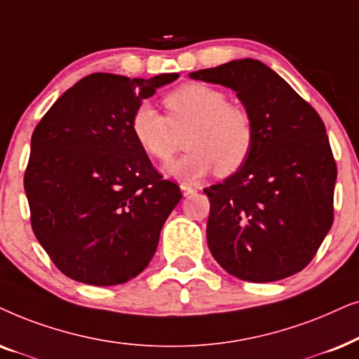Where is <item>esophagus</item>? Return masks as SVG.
Returning a JSON list of instances; mask_svg holds the SVG:
<instances>
[{
  "instance_id": "esophagus-1",
  "label": "esophagus",
  "mask_w": 359,
  "mask_h": 359,
  "mask_svg": "<svg viewBox=\"0 0 359 359\" xmlns=\"http://www.w3.org/2000/svg\"><path fill=\"white\" fill-rule=\"evenodd\" d=\"M180 190H182V194L185 195V197H187V195L195 192V187H194V185L187 184V182H182V184H180Z\"/></svg>"
}]
</instances>
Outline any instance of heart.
Instances as JSON below:
<instances>
[{
  "instance_id": "b5f03b06",
  "label": "heart",
  "mask_w": 359,
  "mask_h": 359,
  "mask_svg": "<svg viewBox=\"0 0 359 359\" xmlns=\"http://www.w3.org/2000/svg\"><path fill=\"white\" fill-rule=\"evenodd\" d=\"M167 116L149 102H141L131 116L137 144L154 161L167 162L185 131L187 152L170 162L164 172L174 179L195 182L215 174H236L250 159L256 142L255 118L243 104L228 102V95L213 85L192 82L164 97Z\"/></svg>"
}]
</instances>
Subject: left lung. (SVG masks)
Instances as JSON below:
<instances>
[{"label":"left lung","mask_w":359,"mask_h":359,"mask_svg":"<svg viewBox=\"0 0 359 359\" xmlns=\"http://www.w3.org/2000/svg\"><path fill=\"white\" fill-rule=\"evenodd\" d=\"M190 76L235 90L256 126L246 164L203 189L210 251L241 280L272 283L297 274L333 223L337 162L322 118L259 60H233Z\"/></svg>","instance_id":"obj_1"}]
</instances>
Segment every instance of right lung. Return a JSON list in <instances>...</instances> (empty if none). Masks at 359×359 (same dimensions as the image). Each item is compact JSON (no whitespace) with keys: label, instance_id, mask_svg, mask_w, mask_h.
I'll return each mask as SVG.
<instances>
[{"label":"right lung","instance_id":"right-lung-1","mask_svg":"<svg viewBox=\"0 0 359 359\" xmlns=\"http://www.w3.org/2000/svg\"><path fill=\"white\" fill-rule=\"evenodd\" d=\"M179 74H92L52 104L32 133L24 190L32 231L57 269L90 285L146 269L182 198L131 131L133 111Z\"/></svg>","mask_w":359,"mask_h":359}]
</instances>
